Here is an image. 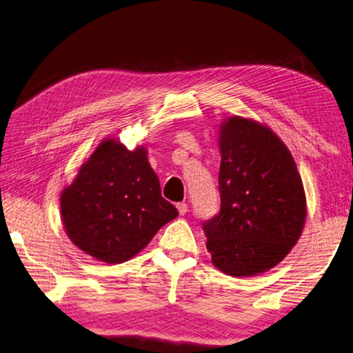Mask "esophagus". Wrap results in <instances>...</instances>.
Wrapping results in <instances>:
<instances>
[{"label":"esophagus","instance_id":"1","mask_svg":"<svg viewBox=\"0 0 353 353\" xmlns=\"http://www.w3.org/2000/svg\"><path fill=\"white\" fill-rule=\"evenodd\" d=\"M176 209L179 212V215H185V214H188V210H189L188 204H185V203H178L176 204Z\"/></svg>","mask_w":353,"mask_h":353}]
</instances>
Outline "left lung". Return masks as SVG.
<instances>
[{
    "label": "left lung",
    "instance_id": "1",
    "mask_svg": "<svg viewBox=\"0 0 353 353\" xmlns=\"http://www.w3.org/2000/svg\"><path fill=\"white\" fill-rule=\"evenodd\" d=\"M219 212L203 230L219 270L265 272L289 254L305 219L303 181L294 158L269 128L232 117L219 134Z\"/></svg>",
    "mask_w": 353,
    "mask_h": 353
}]
</instances>
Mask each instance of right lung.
Masks as SVG:
<instances>
[{
  "label": "right lung",
  "instance_id": "obj_1",
  "mask_svg": "<svg viewBox=\"0 0 353 353\" xmlns=\"http://www.w3.org/2000/svg\"><path fill=\"white\" fill-rule=\"evenodd\" d=\"M61 215L77 248L119 264L144 249L178 210L161 196L145 149L130 152L108 139L63 190Z\"/></svg>",
  "mask_w": 353,
  "mask_h": 353
}]
</instances>
